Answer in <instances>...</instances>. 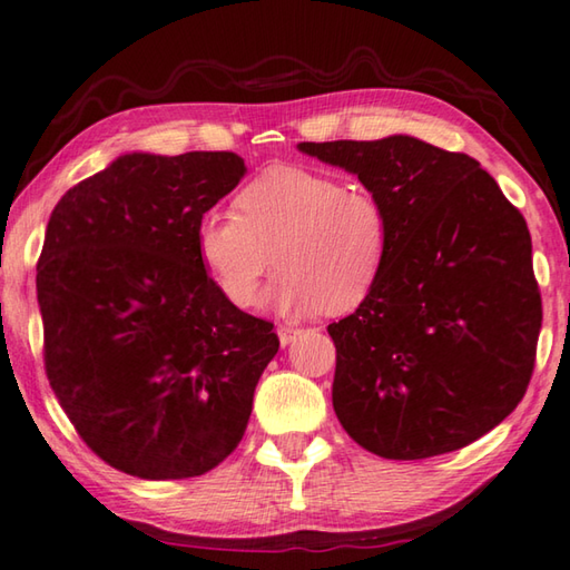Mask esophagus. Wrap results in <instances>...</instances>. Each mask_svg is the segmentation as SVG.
<instances>
[{
  "mask_svg": "<svg viewBox=\"0 0 570 570\" xmlns=\"http://www.w3.org/2000/svg\"><path fill=\"white\" fill-rule=\"evenodd\" d=\"M297 335H301V331H297V327H293V325H277V337H279V343H283V345H291Z\"/></svg>",
  "mask_w": 570,
  "mask_h": 570,
  "instance_id": "1",
  "label": "esophagus"
}]
</instances>
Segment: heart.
<instances>
[{
  "mask_svg": "<svg viewBox=\"0 0 570 570\" xmlns=\"http://www.w3.org/2000/svg\"><path fill=\"white\" fill-rule=\"evenodd\" d=\"M235 215L197 223L195 249L219 295L247 311L275 265L269 303L285 313L363 305L391 255V217L371 189L303 165H275L235 195Z\"/></svg>",
  "mask_w": 570,
  "mask_h": 570,
  "instance_id": "b5f03b06",
  "label": "heart"
}]
</instances>
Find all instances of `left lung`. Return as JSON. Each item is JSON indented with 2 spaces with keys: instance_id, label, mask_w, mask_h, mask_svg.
<instances>
[{
  "instance_id": "8db88e82",
  "label": "left lung",
  "mask_w": 570,
  "mask_h": 570,
  "mask_svg": "<svg viewBox=\"0 0 570 570\" xmlns=\"http://www.w3.org/2000/svg\"><path fill=\"white\" fill-rule=\"evenodd\" d=\"M297 147L357 175L391 217L381 283L327 325L337 421L391 461L471 445L533 375L543 305L523 215L473 157L423 139Z\"/></svg>"
}]
</instances>
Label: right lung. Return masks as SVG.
Returning <instances> with one entry per match:
<instances>
[{"label":"right lung","mask_w":570,"mask_h":570,"mask_svg":"<svg viewBox=\"0 0 570 570\" xmlns=\"http://www.w3.org/2000/svg\"><path fill=\"white\" fill-rule=\"evenodd\" d=\"M235 153H132L67 189L37 263L45 371L89 451L147 481L213 471L243 441L273 323L229 305L195 229Z\"/></svg>","instance_id":"1"}]
</instances>
